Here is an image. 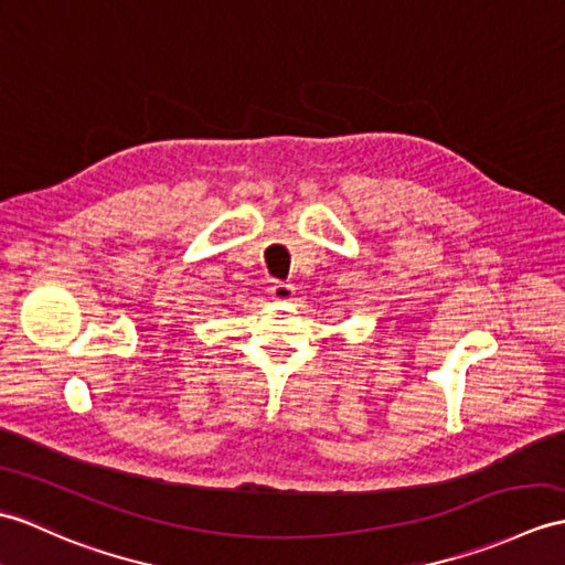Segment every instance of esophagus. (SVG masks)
<instances>
[{
  "label": "esophagus",
  "mask_w": 565,
  "mask_h": 565,
  "mask_svg": "<svg viewBox=\"0 0 565 565\" xmlns=\"http://www.w3.org/2000/svg\"><path fill=\"white\" fill-rule=\"evenodd\" d=\"M269 294H271V298H277V300H288L294 296V286L288 281H271Z\"/></svg>",
  "instance_id": "1"
}]
</instances>
